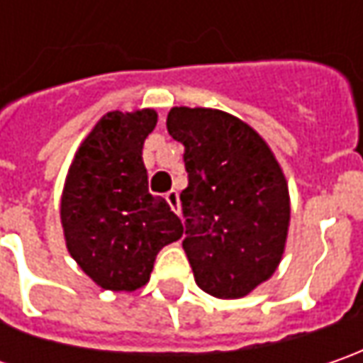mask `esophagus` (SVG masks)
I'll return each mask as SVG.
<instances>
[{"instance_id": "1", "label": "esophagus", "mask_w": 363, "mask_h": 363, "mask_svg": "<svg viewBox=\"0 0 363 363\" xmlns=\"http://www.w3.org/2000/svg\"><path fill=\"white\" fill-rule=\"evenodd\" d=\"M165 200H167V203H169V208L174 210L175 214H179V196H177V191H167L165 194Z\"/></svg>"}]
</instances>
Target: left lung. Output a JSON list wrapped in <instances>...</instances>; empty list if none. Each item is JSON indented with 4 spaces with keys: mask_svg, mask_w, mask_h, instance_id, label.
<instances>
[{
    "mask_svg": "<svg viewBox=\"0 0 363 363\" xmlns=\"http://www.w3.org/2000/svg\"><path fill=\"white\" fill-rule=\"evenodd\" d=\"M167 131L186 147L184 250L208 295L240 299L269 281L285 252L291 198L283 167L248 123L203 106H174Z\"/></svg>",
    "mask_w": 363,
    "mask_h": 363,
    "instance_id": "left-lung-1",
    "label": "left lung"
}]
</instances>
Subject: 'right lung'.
Listing matches in <instances>:
<instances>
[{
	"mask_svg": "<svg viewBox=\"0 0 363 363\" xmlns=\"http://www.w3.org/2000/svg\"><path fill=\"white\" fill-rule=\"evenodd\" d=\"M157 125L153 108L111 111L74 153L60 198L70 257L106 291L131 293L149 283L165 244L182 238V220L149 194L143 143Z\"/></svg>",
	"mask_w": 363,
	"mask_h": 363,
	"instance_id": "obj_1",
	"label": "right lung"
}]
</instances>
